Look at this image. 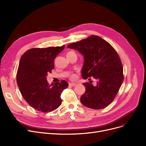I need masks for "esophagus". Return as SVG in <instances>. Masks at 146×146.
I'll list each match as a JSON object with an SVG mask.
<instances>
[{
	"mask_svg": "<svg viewBox=\"0 0 146 146\" xmlns=\"http://www.w3.org/2000/svg\"><path fill=\"white\" fill-rule=\"evenodd\" d=\"M77 84L76 83H74V82H72V83H69V85L70 86H74L76 85Z\"/></svg>",
	"mask_w": 146,
	"mask_h": 146,
	"instance_id": "obj_1",
	"label": "esophagus"
}]
</instances>
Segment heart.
Listing matches in <instances>:
<instances>
[{
  "instance_id": "b5f03b06",
  "label": "heart",
  "mask_w": 146,
  "mask_h": 146,
  "mask_svg": "<svg viewBox=\"0 0 146 146\" xmlns=\"http://www.w3.org/2000/svg\"><path fill=\"white\" fill-rule=\"evenodd\" d=\"M74 78H75V76H74V75H73L72 76V79H74Z\"/></svg>"
}]
</instances>
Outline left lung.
<instances>
[{
	"label": "left lung",
	"mask_w": 146,
	"mask_h": 146,
	"mask_svg": "<svg viewBox=\"0 0 146 146\" xmlns=\"http://www.w3.org/2000/svg\"><path fill=\"white\" fill-rule=\"evenodd\" d=\"M67 47L77 50L84 56L82 77L84 79L93 77L97 80L96 86L88 82L82 84L86 90L80 97L81 103L96 110L108 106L123 80L122 64L116 50L109 43L94 35Z\"/></svg>",
	"instance_id": "1"
}]
</instances>
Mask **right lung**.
Returning <instances> with one entry per match:
<instances>
[{"label":"right lung","instance_id":"obj_1","mask_svg":"<svg viewBox=\"0 0 146 146\" xmlns=\"http://www.w3.org/2000/svg\"><path fill=\"white\" fill-rule=\"evenodd\" d=\"M64 47L30 49L20 60L17 74L18 86L26 102L38 111H52L61 104V94L68 87V83L62 80L49 85L46 76L54 68V59Z\"/></svg>","mask_w":146,"mask_h":146}]
</instances>
